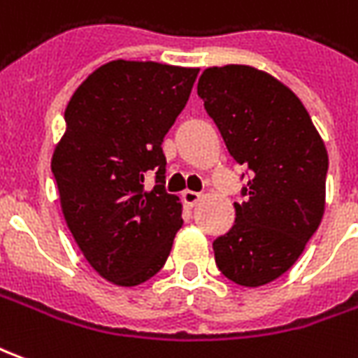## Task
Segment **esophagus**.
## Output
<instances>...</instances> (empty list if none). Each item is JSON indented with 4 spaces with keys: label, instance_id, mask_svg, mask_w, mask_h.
<instances>
[{
    "label": "esophagus",
    "instance_id": "obj_1",
    "mask_svg": "<svg viewBox=\"0 0 358 358\" xmlns=\"http://www.w3.org/2000/svg\"><path fill=\"white\" fill-rule=\"evenodd\" d=\"M182 199L186 203L187 207H194L195 203L201 201V194H197V192H192V189H186L184 194H182Z\"/></svg>",
    "mask_w": 358,
    "mask_h": 358
}]
</instances>
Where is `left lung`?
Masks as SVG:
<instances>
[{
    "label": "left lung",
    "instance_id": "1",
    "mask_svg": "<svg viewBox=\"0 0 358 358\" xmlns=\"http://www.w3.org/2000/svg\"><path fill=\"white\" fill-rule=\"evenodd\" d=\"M197 95L249 172L236 222L213 241L215 261L228 280L259 287L292 268L320 224L328 153L299 97L259 69H205Z\"/></svg>",
    "mask_w": 358,
    "mask_h": 358
}]
</instances>
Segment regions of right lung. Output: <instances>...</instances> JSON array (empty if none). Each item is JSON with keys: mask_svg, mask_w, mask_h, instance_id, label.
<instances>
[{"mask_svg": "<svg viewBox=\"0 0 358 358\" xmlns=\"http://www.w3.org/2000/svg\"><path fill=\"white\" fill-rule=\"evenodd\" d=\"M199 69L110 61L82 82L65 109L51 159L61 209L92 268L132 287L163 268L182 228L166 194L164 134L186 107ZM156 174L145 190L143 178Z\"/></svg>", "mask_w": 358, "mask_h": 358, "instance_id": "right-lung-1", "label": "right lung"}]
</instances>
